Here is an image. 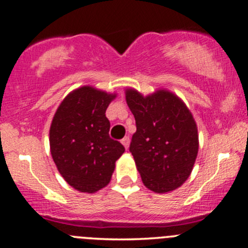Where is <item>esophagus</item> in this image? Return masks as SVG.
I'll list each match as a JSON object with an SVG mask.
<instances>
[{
	"instance_id": "esophagus-1",
	"label": "esophagus",
	"mask_w": 248,
	"mask_h": 248,
	"mask_svg": "<svg viewBox=\"0 0 248 248\" xmlns=\"http://www.w3.org/2000/svg\"><path fill=\"white\" fill-rule=\"evenodd\" d=\"M121 143L124 146V148L128 149V147H129V137H126V138L122 139Z\"/></svg>"
}]
</instances>
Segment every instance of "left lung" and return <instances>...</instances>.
I'll return each mask as SVG.
<instances>
[{"mask_svg": "<svg viewBox=\"0 0 248 248\" xmlns=\"http://www.w3.org/2000/svg\"><path fill=\"white\" fill-rule=\"evenodd\" d=\"M126 101L137 124L129 151L143 185L155 193L176 189L188 179L199 151L192 113L166 89L143 96L128 88Z\"/></svg>", "mask_w": 248, "mask_h": 248, "instance_id": "8db88e82", "label": "left lung"}]
</instances>
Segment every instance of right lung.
I'll use <instances>...</instances> for the list:
<instances>
[{
  "mask_svg": "<svg viewBox=\"0 0 248 248\" xmlns=\"http://www.w3.org/2000/svg\"><path fill=\"white\" fill-rule=\"evenodd\" d=\"M116 97L92 86L70 92L60 103L49 130L54 162L68 185L95 193L109 184L124 147L109 138L106 109Z\"/></svg>",
  "mask_w": 248,
  "mask_h": 248,
  "instance_id": "obj_1",
  "label": "right lung"
}]
</instances>
